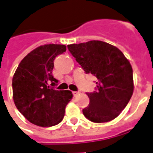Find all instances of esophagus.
Instances as JSON below:
<instances>
[{
    "label": "esophagus",
    "instance_id": "34e87169",
    "mask_svg": "<svg viewBox=\"0 0 153 153\" xmlns=\"http://www.w3.org/2000/svg\"><path fill=\"white\" fill-rule=\"evenodd\" d=\"M79 93H80L79 92H75V91H74V92H73V94L74 97H77L78 95H79Z\"/></svg>",
    "mask_w": 153,
    "mask_h": 153
}]
</instances>
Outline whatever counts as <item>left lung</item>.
Here are the masks:
<instances>
[{
	"instance_id": "1",
	"label": "left lung",
	"mask_w": 153,
	"mask_h": 153,
	"mask_svg": "<svg viewBox=\"0 0 153 153\" xmlns=\"http://www.w3.org/2000/svg\"><path fill=\"white\" fill-rule=\"evenodd\" d=\"M68 49L86 74L97 78V91L87 93L89 105L84 116L94 123H105L118 116L134 92L133 69L115 46L102 41L68 45Z\"/></svg>"
}]
</instances>
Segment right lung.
I'll return each mask as SVG.
<instances>
[{
  "label": "right lung",
  "mask_w": 153,
  "mask_h": 153,
  "mask_svg": "<svg viewBox=\"0 0 153 153\" xmlns=\"http://www.w3.org/2000/svg\"><path fill=\"white\" fill-rule=\"evenodd\" d=\"M66 51L65 45L46 44L21 60L12 79L13 99L19 111L33 125L50 127L63 120L65 106L73 97L70 90H55L54 60Z\"/></svg>",
  "instance_id": "add662e5"
}]
</instances>
